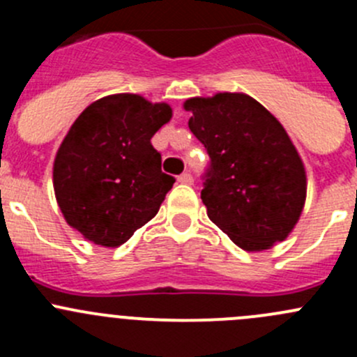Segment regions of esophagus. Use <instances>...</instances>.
Wrapping results in <instances>:
<instances>
[{
  "label": "esophagus",
  "instance_id": "1",
  "mask_svg": "<svg viewBox=\"0 0 357 357\" xmlns=\"http://www.w3.org/2000/svg\"><path fill=\"white\" fill-rule=\"evenodd\" d=\"M178 181L181 183V185H192L193 183V176H192V172H183V174H179L178 176Z\"/></svg>",
  "mask_w": 357,
  "mask_h": 357
}]
</instances>
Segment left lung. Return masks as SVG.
Masks as SVG:
<instances>
[{"mask_svg": "<svg viewBox=\"0 0 357 357\" xmlns=\"http://www.w3.org/2000/svg\"><path fill=\"white\" fill-rule=\"evenodd\" d=\"M190 131L207 150L202 202L243 250L283 242L301 218L305 171L283 126L243 93L190 98Z\"/></svg>", "mask_w": 357, "mask_h": 357, "instance_id": "1", "label": "left lung"}]
</instances>
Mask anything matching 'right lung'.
Segmentation results:
<instances>
[{
  "mask_svg": "<svg viewBox=\"0 0 357 357\" xmlns=\"http://www.w3.org/2000/svg\"><path fill=\"white\" fill-rule=\"evenodd\" d=\"M167 103L121 93L96 100L56 152L53 186L63 218L96 245L117 247L157 214L176 179L162 172L152 136Z\"/></svg>",
  "mask_w": 357,
  "mask_h": 357,
  "instance_id": "add662e5",
  "label": "right lung"
}]
</instances>
